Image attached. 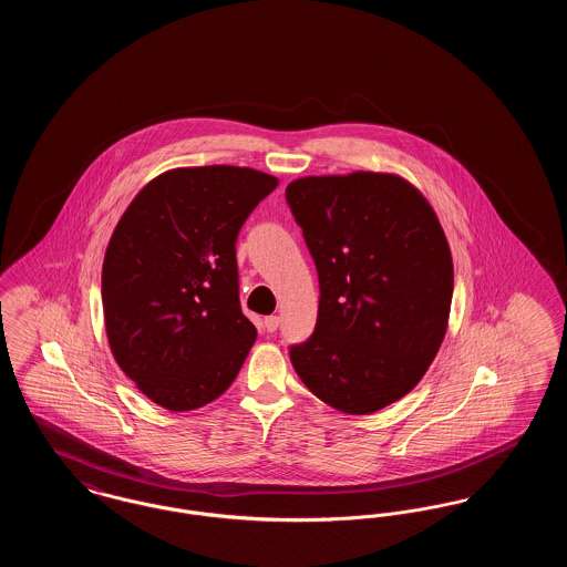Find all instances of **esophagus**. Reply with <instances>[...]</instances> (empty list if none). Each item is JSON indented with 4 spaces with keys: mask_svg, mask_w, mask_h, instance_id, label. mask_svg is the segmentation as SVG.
<instances>
[{
    "mask_svg": "<svg viewBox=\"0 0 567 567\" xmlns=\"http://www.w3.org/2000/svg\"><path fill=\"white\" fill-rule=\"evenodd\" d=\"M278 324H280V319H278V317H266V321H264L266 331H270V333H274V331L278 329Z\"/></svg>",
    "mask_w": 567,
    "mask_h": 567,
    "instance_id": "34e87169",
    "label": "esophagus"
}]
</instances>
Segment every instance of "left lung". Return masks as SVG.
<instances>
[{
  "label": "left lung",
  "mask_w": 567,
  "mask_h": 567,
  "mask_svg": "<svg viewBox=\"0 0 567 567\" xmlns=\"http://www.w3.org/2000/svg\"><path fill=\"white\" fill-rule=\"evenodd\" d=\"M319 274L297 377L324 404L370 414L425 377L444 340L453 257L430 202L395 174L306 176L285 190Z\"/></svg>",
  "instance_id": "8db88e82"
}]
</instances>
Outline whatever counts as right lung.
<instances>
[{"mask_svg":"<svg viewBox=\"0 0 567 567\" xmlns=\"http://www.w3.org/2000/svg\"><path fill=\"white\" fill-rule=\"evenodd\" d=\"M276 187L278 178L250 167L169 169L135 195L112 231L102 268L110 351L165 410L215 402L255 344L236 240Z\"/></svg>","mask_w":567,"mask_h":567,"instance_id":"add662e5","label":"right lung"}]
</instances>
